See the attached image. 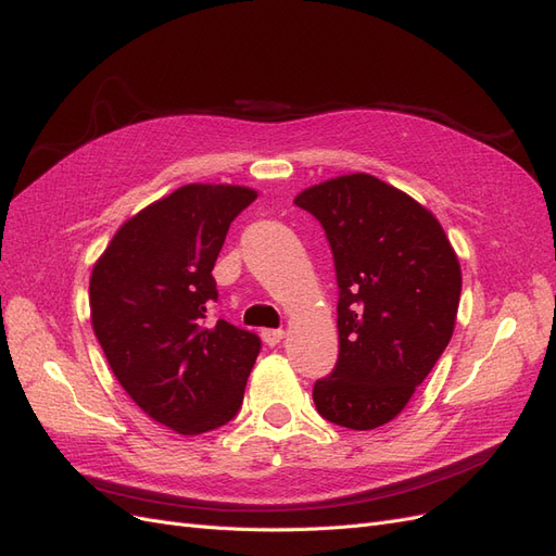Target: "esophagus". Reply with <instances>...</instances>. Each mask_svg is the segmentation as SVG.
<instances>
[{
  "mask_svg": "<svg viewBox=\"0 0 556 556\" xmlns=\"http://www.w3.org/2000/svg\"><path fill=\"white\" fill-rule=\"evenodd\" d=\"M261 336H263V342L267 346H275V344H279L283 340V336H287V332H283L281 328H267V330L261 332Z\"/></svg>",
  "mask_w": 556,
  "mask_h": 556,
  "instance_id": "34e87169",
  "label": "esophagus"
}]
</instances>
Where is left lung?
<instances>
[{
    "instance_id": "8db88e82",
    "label": "left lung",
    "mask_w": 556,
    "mask_h": 556,
    "mask_svg": "<svg viewBox=\"0 0 556 556\" xmlns=\"http://www.w3.org/2000/svg\"><path fill=\"white\" fill-rule=\"evenodd\" d=\"M293 202L324 226L340 287V356L314 384V405L372 431L401 415L450 344L462 265L440 220L372 174H342Z\"/></svg>"
}]
</instances>
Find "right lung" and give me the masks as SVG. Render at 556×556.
I'll return each mask as SVG.
<instances>
[{
	"mask_svg": "<svg viewBox=\"0 0 556 556\" xmlns=\"http://www.w3.org/2000/svg\"><path fill=\"white\" fill-rule=\"evenodd\" d=\"M256 198L247 186H181L125 220L92 265L90 324L109 366L174 433L214 431L242 405L261 340L210 321L212 269L232 218Z\"/></svg>",
	"mask_w": 556,
	"mask_h": 556,
	"instance_id": "1",
	"label": "right lung"
}]
</instances>
